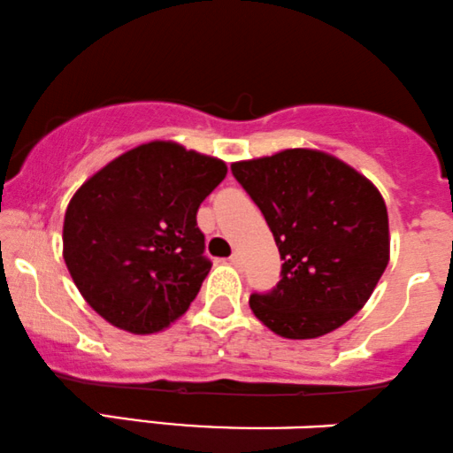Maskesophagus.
Segmentation results:
<instances>
[{"instance_id": "34e87169", "label": "esophagus", "mask_w": 453, "mask_h": 453, "mask_svg": "<svg viewBox=\"0 0 453 453\" xmlns=\"http://www.w3.org/2000/svg\"><path fill=\"white\" fill-rule=\"evenodd\" d=\"M228 263L235 265V267H239V265H242V257H239V252H233L231 258H228Z\"/></svg>"}]
</instances>
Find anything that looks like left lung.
<instances>
[{
	"instance_id": "1",
	"label": "left lung",
	"mask_w": 453,
	"mask_h": 453,
	"mask_svg": "<svg viewBox=\"0 0 453 453\" xmlns=\"http://www.w3.org/2000/svg\"><path fill=\"white\" fill-rule=\"evenodd\" d=\"M280 250L281 280L254 292V316L286 339H316L373 295L390 260L388 210L365 175L320 150L292 148L231 165Z\"/></svg>"
}]
</instances>
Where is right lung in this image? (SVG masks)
<instances>
[{
	"label": "right lung",
	"instance_id": "obj_1",
	"mask_svg": "<svg viewBox=\"0 0 453 453\" xmlns=\"http://www.w3.org/2000/svg\"><path fill=\"white\" fill-rule=\"evenodd\" d=\"M226 165L173 142L120 154L69 201L63 258L104 320L150 334L178 320L210 273L196 210Z\"/></svg>",
	"mask_w": 453,
	"mask_h": 453
}]
</instances>
